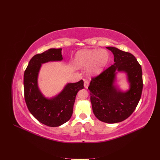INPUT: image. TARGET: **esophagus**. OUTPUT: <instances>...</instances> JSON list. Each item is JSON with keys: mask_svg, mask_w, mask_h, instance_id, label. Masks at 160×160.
Masks as SVG:
<instances>
[{"mask_svg": "<svg viewBox=\"0 0 160 160\" xmlns=\"http://www.w3.org/2000/svg\"><path fill=\"white\" fill-rule=\"evenodd\" d=\"M89 85V82L88 80H85L84 81V87L86 89L88 88Z\"/></svg>", "mask_w": 160, "mask_h": 160, "instance_id": "esophagus-1", "label": "esophagus"}]
</instances>
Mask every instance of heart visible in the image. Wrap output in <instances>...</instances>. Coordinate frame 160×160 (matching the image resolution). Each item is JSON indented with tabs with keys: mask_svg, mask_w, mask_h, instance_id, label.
<instances>
[{
	"mask_svg": "<svg viewBox=\"0 0 160 160\" xmlns=\"http://www.w3.org/2000/svg\"><path fill=\"white\" fill-rule=\"evenodd\" d=\"M109 60V52L104 49L80 51L75 56L76 65L82 68L91 65L89 72L94 75L100 73L108 65Z\"/></svg>",
	"mask_w": 160,
	"mask_h": 160,
	"instance_id": "obj_1",
	"label": "heart"
}]
</instances>
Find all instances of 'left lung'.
<instances>
[{
  "label": "left lung",
  "instance_id": "1",
  "mask_svg": "<svg viewBox=\"0 0 160 160\" xmlns=\"http://www.w3.org/2000/svg\"><path fill=\"white\" fill-rule=\"evenodd\" d=\"M107 49L113 52L115 63L93 77L88 89L95 117L105 123H115L126 119L136 108L143 89L142 70L132 54L115 47ZM117 71L128 75L130 88L124 93L114 85Z\"/></svg>",
  "mask_w": 160,
  "mask_h": 160
}]
</instances>
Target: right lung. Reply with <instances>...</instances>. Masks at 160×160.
Wrapping results in <instances>:
<instances>
[{"instance_id":"1","label":"right lung","mask_w":160,"mask_h":160,"mask_svg":"<svg viewBox=\"0 0 160 160\" xmlns=\"http://www.w3.org/2000/svg\"><path fill=\"white\" fill-rule=\"evenodd\" d=\"M62 49H50L37 54L30 60L24 73V95L28 111L38 122L49 127H58L70 119L76 95L83 89V81L68 83L61 93L47 99L40 92L37 77L41 64L61 61Z\"/></svg>"}]
</instances>
